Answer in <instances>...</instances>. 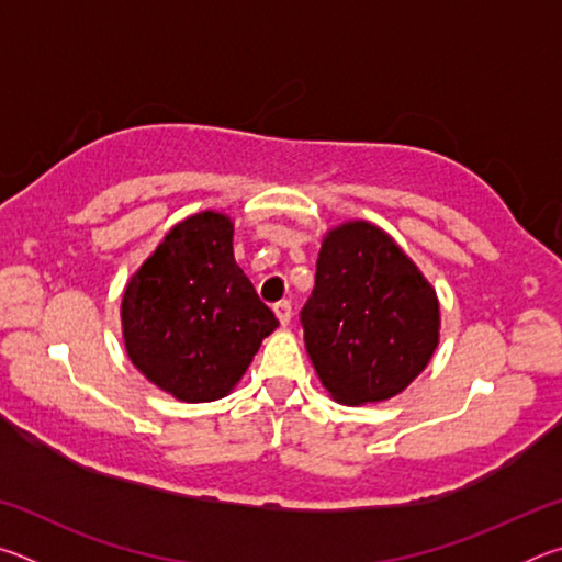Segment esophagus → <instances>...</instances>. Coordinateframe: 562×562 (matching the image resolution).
I'll use <instances>...</instances> for the list:
<instances>
[{"label":"esophagus","mask_w":562,"mask_h":562,"mask_svg":"<svg viewBox=\"0 0 562 562\" xmlns=\"http://www.w3.org/2000/svg\"><path fill=\"white\" fill-rule=\"evenodd\" d=\"M274 315H278V319H280V325H282V327H288V325H290V319H292V304H290L288 300L278 302V304H274Z\"/></svg>","instance_id":"obj_1"}]
</instances>
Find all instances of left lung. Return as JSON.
<instances>
[{"label":"left lung","instance_id":"obj_1","mask_svg":"<svg viewBox=\"0 0 562 562\" xmlns=\"http://www.w3.org/2000/svg\"><path fill=\"white\" fill-rule=\"evenodd\" d=\"M302 327L329 396L376 404L402 394L429 364L439 347V297L392 235L347 221L322 240Z\"/></svg>","mask_w":562,"mask_h":562}]
</instances>
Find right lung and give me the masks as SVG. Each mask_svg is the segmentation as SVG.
<instances>
[{"instance_id": "1", "label": "right lung", "mask_w": 562, "mask_h": 562, "mask_svg": "<svg viewBox=\"0 0 562 562\" xmlns=\"http://www.w3.org/2000/svg\"><path fill=\"white\" fill-rule=\"evenodd\" d=\"M233 217L201 211L170 227L131 274L121 329L133 367L186 404L233 392L280 325L233 255Z\"/></svg>"}]
</instances>
